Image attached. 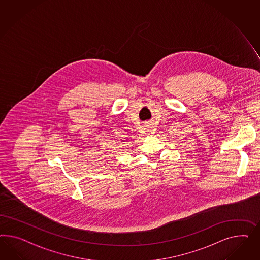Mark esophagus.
I'll use <instances>...</instances> for the list:
<instances>
[{"label": "esophagus", "instance_id": "esophagus-1", "mask_svg": "<svg viewBox=\"0 0 260 260\" xmlns=\"http://www.w3.org/2000/svg\"><path fill=\"white\" fill-rule=\"evenodd\" d=\"M144 129L146 131V133L148 134H150V133H152V124L150 123V122H146L145 124H144Z\"/></svg>", "mask_w": 260, "mask_h": 260}]
</instances>
